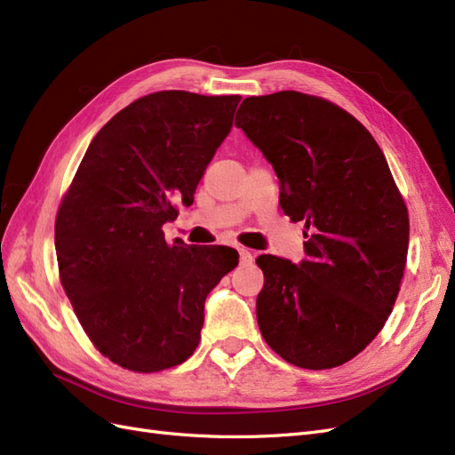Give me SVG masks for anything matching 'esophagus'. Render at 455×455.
<instances>
[{
	"instance_id": "esophagus-1",
	"label": "esophagus",
	"mask_w": 455,
	"mask_h": 455,
	"mask_svg": "<svg viewBox=\"0 0 455 455\" xmlns=\"http://www.w3.org/2000/svg\"><path fill=\"white\" fill-rule=\"evenodd\" d=\"M239 259H241V266H251L254 261V256L251 251L246 249H239Z\"/></svg>"
}]
</instances>
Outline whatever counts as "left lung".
I'll use <instances>...</instances> for the list:
<instances>
[{
    "label": "left lung",
    "instance_id": "1",
    "mask_svg": "<svg viewBox=\"0 0 455 455\" xmlns=\"http://www.w3.org/2000/svg\"><path fill=\"white\" fill-rule=\"evenodd\" d=\"M235 125L273 164L284 214L309 229L298 266L256 259L259 332L294 366L347 363L387 321L406 266L408 211L383 151L346 109L298 91L249 96Z\"/></svg>",
    "mask_w": 455,
    "mask_h": 455
}]
</instances>
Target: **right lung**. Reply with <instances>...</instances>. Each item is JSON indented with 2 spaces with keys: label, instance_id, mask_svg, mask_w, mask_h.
Here are the masks:
<instances>
[{
  "label": "right lung",
  "instance_id": "obj_1",
  "mask_svg": "<svg viewBox=\"0 0 455 455\" xmlns=\"http://www.w3.org/2000/svg\"><path fill=\"white\" fill-rule=\"evenodd\" d=\"M239 94L161 91L96 132L60 203V283L87 336L132 371L182 364L201 339L204 299L239 264L228 246L164 241L233 127Z\"/></svg>",
  "mask_w": 455,
  "mask_h": 455
}]
</instances>
